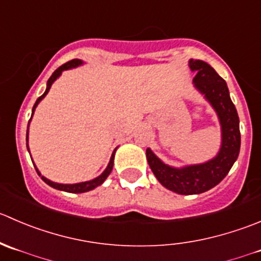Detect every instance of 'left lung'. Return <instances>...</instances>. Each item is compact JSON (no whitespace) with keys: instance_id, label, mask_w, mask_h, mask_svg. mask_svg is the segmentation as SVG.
<instances>
[{"instance_id":"left-lung-1","label":"left lung","mask_w":261,"mask_h":261,"mask_svg":"<svg viewBox=\"0 0 261 261\" xmlns=\"http://www.w3.org/2000/svg\"><path fill=\"white\" fill-rule=\"evenodd\" d=\"M190 68L197 71L194 84L217 112L222 125L221 151L211 161L202 165L174 169L160 161L149 148L146 156L154 176L167 189L182 195L200 194L219 184L239 157L241 136L239 115L229 97L227 84L207 62L190 59Z\"/></svg>"}]
</instances>
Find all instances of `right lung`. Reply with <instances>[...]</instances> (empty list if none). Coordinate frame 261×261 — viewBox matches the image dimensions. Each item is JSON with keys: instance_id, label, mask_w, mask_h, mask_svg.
<instances>
[{"instance_id": "right-lung-1", "label": "right lung", "mask_w": 261, "mask_h": 261, "mask_svg": "<svg viewBox=\"0 0 261 261\" xmlns=\"http://www.w3.org/2000/svg\"><path fill=\"white\" fill-rule=\"evenodd\" d=\"M81 63H82V61H80V59H72V61H69V62H67V63L62 64L61 67H58V68H57L56 71L53 72V74H51V76L49 77L48 82H46V90H45V92H44V94L42 95V96L38 97L37 102H35L34 107H33V114H34V110H35V108H37V105L39 104L40 100H42L43 97L45 96L46 94H48V91H49V89H50L51 84H53V82L56 81V79H57V77L59 76V74L62 73V71H64V69L72 68V67H76V66H79V64H81ZM33 114H32V117H33ZM30 119H32V118H30ZM28 128H29V125H28ZM28 130H29V129H28ZM27 136H28V134H27ZM27 139H28V138H27ZM28 149H29V147H28ZM113 165H114V153L112 154V159H110V162H109V165H108L107 170H105V171L102 172V174L100 175V176H97L96 179L91 180V181L79 182V184H72V185H67V184H66V185H64V184H57V182L50 181V180L45 179V177L42 176V175H40V172L38 171L37 167H35V170H37L38 175H39V176L42 177L43 181H44V182H46V184H48L49 187L54 188V189L63 190V192H68V193H85V192H89V190H92V189H94V188L99 187V185H101L102 182H104V180L107 179V177L109 176L110 172H112V170H113Z\"/></svg>"}]
</instances>
